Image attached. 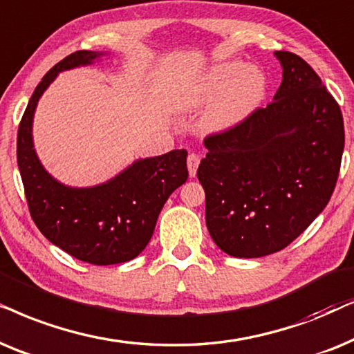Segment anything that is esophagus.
Wrapping results in <instances>:
<instances>
[{
  "label": "esophagus",
  "mask_w": 354,
  "mask_h": 354,
  "mask_svg": "<svg viewBox=\"0 0 354 354\" xmlns=\"http://www.w3.org/2000/svg\"><path fill=\"white\" fill-rule=\"evenodd\" d=\"M201 163V157L197 153H189V157H187V169H189V176H196V171H197V167H199Z\"/></svg>",
  "instance_id": "1"
}]
</instances>
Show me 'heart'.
Segmentation results:
<instances>
[{
	"mask_svg": "<svg viewBox=\"0 0 354 354\" xmlns=\"http://www.w3.org/2000/svg\"><path fill=\"white\" fill-rule=\"evenodd\" d=\"M267 77L256 66L221 63L202 75L178 98L183 110H199L215 101L205 115L210 131H226L248 120L266 97Z\"/></svg>",
	"mask_w": 354,
	"mask_h": 354,
	"instance_id": "heart-1",
	"label": "heart"
}]
</instances>
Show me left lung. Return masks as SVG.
Here are the masks:
<instances>
[{
	"mask_svg": "<svg viewBox=\"0 0 354 354\" xmlns=\"http://www.w3.org/2000/svg\"><path fill=\"white\" fill-rule=\"evenodd\" d=\"M283 81L273 102L204 139L197 178L205 223L221 251L262 257L293 243L335 189L345 128L342 110L298 55L275 51Z\"/></svg>",
	"mask_w": 354,
	"mask_h": 354,
	"instance_id": "1",
	"label": "left lung"
}]
</instances>
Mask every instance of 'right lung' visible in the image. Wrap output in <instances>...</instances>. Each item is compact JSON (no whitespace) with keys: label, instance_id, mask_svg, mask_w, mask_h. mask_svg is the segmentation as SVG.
<instances>
[{"label":"right lung","instance_id":"add662e5","mask_svg":"<svg viewBox=\"0 0 354 354\" xmlns=\"http://www.w3.org/2000/svg\"><path fill=\"white\" fill-rule=\"evenodd\" d=\"M102 55L75 51L44 75L19 124L17 165L32 220L41 234L79 261L111 266L144 251L165 202L185 185L189 173L185 149L138 160L113 180L93 187L64 186L41 167L32 142L39 98L61 71L91 64Z\"/></svg>","mask_w":354,"mask_h":354}]
</instances>
